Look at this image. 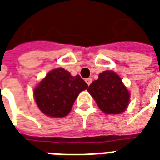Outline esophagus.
Returning a JSON list of instances; mask_svg holds the SVG:
<instances>
[{"label": "esophagus", "mask_w": 160, "mask_h": 160, "mask_svg": "<svg viewBox=\"0 0 160 160\" xmlns=\"http://www.w3.org/2000/svg\"><path fill=\"white\" fill-rule=\"evenodd\" d=\"M85 82H86V83H87V84H88V85H90V84H91V83H92V78H87V79H85Z\"/></svg>", "instance_id": "esophagus-1"}]
</instances>
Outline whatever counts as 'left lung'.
I'll return each mask as SVG.
<instances>
[{
    "label": "left lung",
    "instance_id": "obj_1",
    "mask_svg": "<svg viewBox=\"0 0 160 160\" xmlns=\"http://www.w3.org/2000/svg\"><path fill=\"white\" fill-rule=\"evenodd\" d=\"M87 91L98 107L105 114H120L128 106L130 93L119 76L113 71H104L90 84Z\"/></svg>",
    "mask_w": 160,
    "mask_h": 160
}]
</instances>
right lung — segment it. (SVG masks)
I'll return each instance as SVG.
<instances>
[{"label": "right lung", "mask_w": 160, "mask_h": 160, "mask_svg": "<svg viewBox=\"0 0 160 160\" xmlns=\"http://www.w3.org/2000/svg\"><path fill=\"white\" fill-rule=\"evenodd\" d=\"M88 85L80 77L71 76L62 68L50 71L34 90L38 108L43 114L62 118L70 112L78 94Z\"/></svg>", "instance_id": "1"}]
</instances>
